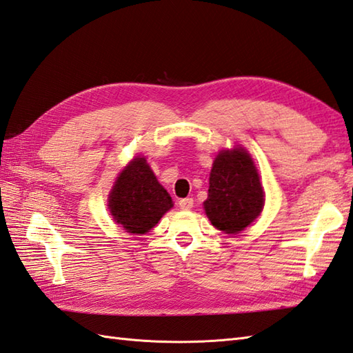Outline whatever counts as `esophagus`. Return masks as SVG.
<instances>
[{
    "label": "esophagus",
    "instance_id": "esophagus-1",
    "mask_svg": "<svg viewBox=\"0 0 353 353\" xmlns=\"http://www.w3.org/2000/svg\"><path fill=\"white\" fill-rule=\"evenodd\" d=\"M194 206V200L192 199H182L179 200V208L182 210H191Z\"/></svg>",
    "mask_w": 353,
    "mask_h": 353
}]
</instances>
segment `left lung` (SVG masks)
Returning a JSON list of instances; mask_svg holds the SVG:
<instances>
[{"instance_id": "1", "label": "left lung", "mask_w": 353, "mask_h": 353, "mask_svg": "<svg viewBox=\"0 0 353 353\" xmlns=\"http://www.w3.org/2000/svg\"><path fill=\"white\" fill-rule=\"evenodd\" d=\"M203 204L212 225L228 234L241 233L261 214L265 192L256 163L243 147L216 154Z\"/></svg>"}]
</instances>
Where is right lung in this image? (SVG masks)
<instances>
[{
	"mask_svg": "<svg viewBox=\"0 0 353 353\" xmlns=\"http://www.w3.org/2000/svg\"><path fill=\"white\" fill-rule=\"evenodd\" d=\"M171 208L173 200L143 157L128 163L108 195V209L114 221L132 234L152 230Z\"/></svg>",
	"mask_w": 353,
	"mask_h": 353,
	"instance_id": "right-lung-1",
	"label": "right lung"
}]
</instances>
